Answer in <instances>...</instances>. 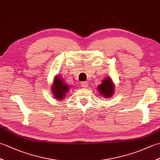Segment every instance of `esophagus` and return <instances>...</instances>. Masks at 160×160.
<instances>
[{
    "label": "esophagus",
    "instance_id": "34e87169",
    "mask_svg": "<svg viewBox=\"0 0 160 160\" xmlns=\"http://www.w3.org/2000/svg\"><path fill=\"white\" fill-rule=\"evenodd\" d=\"M81 86H82V88H87L88 87L87 83L86 82H81Z\"/></svg>",
    "mask_w": 160,
    "mask_h": 160
}]
</instances>
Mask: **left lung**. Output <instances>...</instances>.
Returning <instances> with one entry per match:
<instances>
[{"mask_svg":"<svg viewBox=\"0 0 160 160\" xmlns=\"http://www.w3.org/2000/svg\"><path fill=\"white\" fill-rule=\"evenodd\" d=\"M114 84L110 78L104 79L100 85L98 87V90L100 95L105 98H109L112 96L114 91Z\"/></svg>","mask_w":160,"mask_h":160,"instance_id":"left-lung-1","label":"left lung"}]
</instances>
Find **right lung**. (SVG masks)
<instances>
[{
	"label": "right lung",
	"mask_w": 160,
	"mask_h": 160,
	"mask_svg": "<svg viewBox=\"0 0 160 160\" xmlns=\"http://www.w3.org/2000/svg\"><path fill=\"white\" fill-rule=\"evenodd\" d=\"M52 89L54 97L57 98V100H62L64 96H66V93L69 90V87L59 76H56L54 80Z\"/></svg>",
	"instance_id": "add662e5"
}]
</instances>
